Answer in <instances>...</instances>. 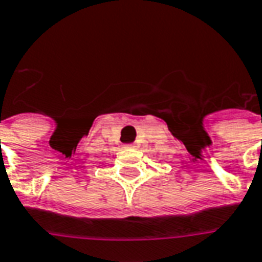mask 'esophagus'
I'll return each mask as SVG.
<instances>
[{
    "label": "esophagus",
    "instance_id": "34e87169",
    "mask_svg": "<svg viewBox=\"0 0 262 262\" xmlns=\"http://www.w3.org/2000/svg\"><path fill=\"white\" fill-rule=\"evenodd\" d=\"M135 145H126V148H133Z\"/></svg>",
    "mask_w": 262,
    "mask_h": 262
}]
</instances>
